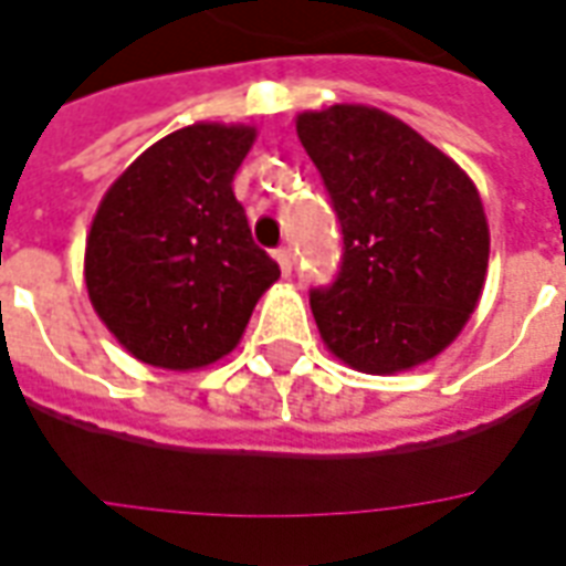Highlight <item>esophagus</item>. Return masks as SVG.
Masks as SVG:
<instances>
[{"label": "esophagus", "instance_id": "1", "mask_svg": "<svg viewBox=\"0 0 566 566\" xmlns=\"http://www.w3.org/2000/svg\"><path fill=\"white\" fill-rule=\"evenodd\" d=\"M275 261H279V266H282L284 275H291V270H294V254H291V249H287V245H282V249L275 251Z\"/></svg>", "mask_w": 566, "mask_h": 566}]
</instances>
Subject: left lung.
I'll return each mask as SVG.
<instances>
[{"label":"left lung","mask_w":566,"mask_h":566,"mask_svg":"<svg viewBox=\"0 0 566 566\" xmlns=\"http://www.w3.org/2000/svg\"><path fill=\"white\" fill-rule=\"evenodd\" d=\"M296 134L342 228L336 279L308 291L326 347L371 375L441 354L485 282L489 224L474 182L375 107L300 113Z\"/></svg>","instance_id":"8db88e82"}]
</instances>
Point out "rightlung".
I'll return each instance as SVG.
<instances>
[{"label":"right lung","mask_w":566,"mask_h":566,"mask_svg":"<svg viewBox=\"0 0 566 566\" xmlns=\"http://www.w3.org/2000/svg\"><path fill=\"white\" fill-rule=\"evenodd\" d=\"M251 144L245 125H188L149 146L104 195L86 240V287L140 363L221 359L282 275L251 240L230 186Z\"/></svg>","instance_id":"right-lung-1"}]
</instances>
